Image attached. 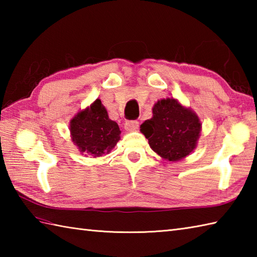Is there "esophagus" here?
<instances>
[{
	"instance_id": "obj_1",
	"label": "esophagus",
	"mask_w": 257,
	"mask_h": 257,
	"mask_svg": "<svg viewBox=\"0 0 257 257\" xmlns=\"http://www.w3.org/2000/svg\"><path fill=\"white\" fill-rule=\"evenodd\" d=\"M139 128V122L137 120H129V121H125L124 123V129L127 132H135Z\"/></svg>"
}]
</instances>
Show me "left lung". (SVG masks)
Instances as JSON below:
<instances>
[{"instance_id":"1","label":"left lung","mask_w":257,"mask_h":257,"mask_svg":"<svg viewBox=\"0 0 257 257\" xmlns=\"http://www.w3.org/2000/svg\"><path fill=\"white\" fill-rule=\"evenodd\" d=\"M151 119L140 125L151 149L168 161H179L192 152L201 133L196 113L174 98L158 100Z\"/></svg>"}]
</instances>
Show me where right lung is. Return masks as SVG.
I'll return each instance as SVG.
<instances>
[{"label": "right lung", "mask_w": 257, "mask_h": 257, "mask_svg": "<svg viewBox=\"0 0 257 257\" xmlns=\"http://www.w3.org/2000/svg\"><path fill=\"white\" fill-rule=\"evenodd\" d=\"M72 140L85 156L100 157L109 154L120 139V129L116 121L109 119L100 99L79 111L69 123Z\"/></svg>", "instance_id": "1"}]
</instances>
